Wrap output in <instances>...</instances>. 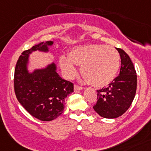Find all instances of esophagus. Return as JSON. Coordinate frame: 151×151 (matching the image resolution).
<instances>
[{"label": "esophagus", "mask_w": 151, "mask_h": 151, "mask_svg": "<svg viewBox=\"0 0 151 151\" xmlns=\"http://www.w3.org/2000/svg\"><path fill=\"white\" fill-rule=\"evenodd\" d=\"M84 89V88H82V87H80L78 86V85H74V91H81Z\"/></svg>", "instance_id": "obj_1"}]
</instances>
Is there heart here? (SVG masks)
Listing matches in <instances>:
<instances>
[{
	"label": "heart",
	"mask_w": 151,
	"mask_h": 151,
	"mask_svg": "<svg viewBox=\"0 0 151 151\" xmlns=\"http://www.w3.org/2000/svg\"><path fill=\"white\" fill-rule=\"evenodd\" d=\"M60 64L65 74L72 78L77 74L74 64L81 66V73L95 87H103L113 81L120 67V55L112 46L91 44L73 48L68 57L62 56Z\"/></svg>",
	"instance_id": "obj_1"
}]
</instances>
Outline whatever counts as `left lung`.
Here are the masks:
<instances>
[{"label": "left lung", "mask_w": 151, "mask_h": 151, "mask_svg": "<svg viewBox=\"0 0 151 151\" xmlns=\"http://www.w3.org/2000/svg\"><path fill=\"white\" fill-rule=\"evenodd\" d=\"M121 58V68L116 77L105 88L97 90L98 101L94 109L105 119H115L130 107L137 91V72L127 52L116 48Z\"/></svg>", "instance_id": "1"}]
</instances>
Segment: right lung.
Listing matches in <instances>:
<instances>
[{"mask_svg": "<svg viewBox=\"0 0 151 151\" xmlns=\"http://www.w3.org/2000/svg\"><path fill=\"white\" fill-rule=\"evenodd\" d=\"M52 41L42 42L22 53L14 70L16 98L30 115L41 121H52L63 113L65 99L73 91V84L60 77L54 63L29 72V55L36 50L49 52Z\"/></svg>", "mask_w": 151, "mask_h": 151, "instance_id": "add662e5", "label": "right lung"}]
</instances>
